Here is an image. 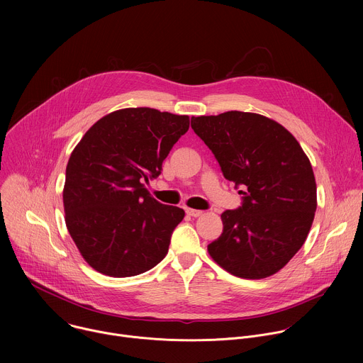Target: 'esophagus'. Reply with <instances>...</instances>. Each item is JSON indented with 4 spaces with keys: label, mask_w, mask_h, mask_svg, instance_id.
<instances>
[{
    "label": "esophagus",
    "mask_w": 363,
    "mask_h": 363,
    "mask_svg": "<svg viewBox=\"0 0 363 363\" xmlns=\"http://www.w3.org/2000/svg\"><path fill=\"white\" fill-rule=\"evenodd\" d=\"M186 214L191 216V217H201V216H202V211L194 210V208H186Z\"/></svg>",
    "instance_id": "1"
}]
</instances>
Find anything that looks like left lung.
Returning a JSON list of instances; mask_svg holds the SVG:
<instances>
[{"label": "left lung", "instance_id": "obj_1", "mask_svg": "<svg viewBox=\"0 0 363 363\" xmlns=\"http://www.w3.org/2000/svg\"><path fill=\"white\" fill-rule=\"evenodd\" d=\"M191 126L242 195L238 210L221 214L223 234L208 244L213 260L241 279L276 274L313 224L316 181L307 155L284 126L258 113L192 116Z\"/></svg>", "mask_w": 363, "mask_h": 363}]
</instances>
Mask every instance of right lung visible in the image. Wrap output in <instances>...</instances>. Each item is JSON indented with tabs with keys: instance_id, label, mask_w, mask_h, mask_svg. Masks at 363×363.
<instances>
[{
	"instance_id": "right-lung-1",
	"label": "right lung",
	"mask_w": 363,
	"mask_h": 363,
	"mask_svg": "<svg viewBox=\"0 0 363 363\" xmlns=\"http://www.w3.org/2000/svg\"><path fill=\"white\" fill-rule=\"evenodd\" d=\"M189 118L128 108L99 119L73 149L63 189L67 230L86 263L111 277L142 274L164 260L185 211L150 196Z\"/></svg>"
}]
</instances>
